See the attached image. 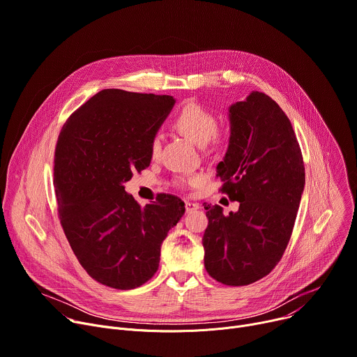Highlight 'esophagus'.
I'll return each instance as SVG.
<instances>
[{
    "instance_id": "esophagus-1",
    "label": "esophagus",
    "mask_w": 357,
    "mask_h": 357,
    "mask_svg": "<svg viewBox=\"0 0 357 357\" xmlns=\"http://www.w3.org/2000/svg\"><path fill=\"white\" fill-rule=\"evenodd\" d=\"M185 209H186V212L197 211V209H199V204H195V202H189V201H186V202H185Z\"/></svg>"
}]
</instances>
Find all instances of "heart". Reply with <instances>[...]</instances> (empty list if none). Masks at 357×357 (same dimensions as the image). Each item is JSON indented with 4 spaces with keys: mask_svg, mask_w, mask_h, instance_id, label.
I'll use <instances>...</instances> for the list:
<instances>
[{
    "mask_svg": "<svg viewBox=\"0 0 357 357\" xmlns=\"http://www.w3.org/2000/svg\"><path fill=\"white\" fill-rule=\"evenodd\" d=\"M174 126L178 129L181 134L188 137L189 139L195 141L198 144L211 142L213 146L220 145L225 141L226 131L223 128L216 125V115L215 112L197 102L189 101L186 102L174 119ZM149 151L152 156H156L160 151V135L155 134L149 142ZM204 182L202 175H190V176H179L176 178L175 183L179 188H189V186H198Z\"/></svg>",
    "mask_w": 357,
    "mask_h": 357,
    "instance_id": "obj_1",
    "label": "heart"
}]
</instances>
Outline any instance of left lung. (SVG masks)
<instances>
[{
    "mask_svg": "<svg viewBox=\"0 0 357 357\" xmlns=\"http://www.w3.org/2000/svg\"><path fill=\"white\" fill-rule=\"evenodd\" d=\"M231 139L218 164L220 188L238 212L205 206V268L226 286H245L269 275L282 259L305 188L302 151L282 108L264 92L229 108Z\"/></svg>",
    "mask_w": 357,
    "mask_h": 357,
    "instance_id": "obj_1",
    "label": "left lung"
}]
</instances>
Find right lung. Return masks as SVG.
Here are the masks:
<instances>
[{
    "label": "right lung",
    "mask_w": 357,
    "mask_h": 357,
    "mask_svg": "<svg viewBox=\"0 0 357 357\" xmlns=\"http://www.w3.org/2000/svg\"><path fill=\"white\" fill-rule=\"evenodd\" d=\"M169 95L102 89L63 123L54 155L58 218L88 275L128 290L158 271L160 245L185 213L175 195L145 206L123 183L151 164L149 142L172 109Z\"/></svg>",
    "instance_id": "obj_1"
}]
</instances>
